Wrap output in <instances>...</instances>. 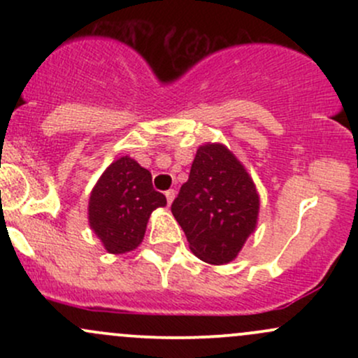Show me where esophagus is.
<instances>
[{"label":"esophagus","instance_id":"esophagus-1","mask_svg":"<svg viewBox=\"0 0 358 358\" xmlns=\"http://www.w3.org/2000/svg\"><path fill=\"white\" fill-rule=\"evenodd\" d=\"M165 195H166L168 205H170V203L173 202V200H175V195H176V193H175V190H166V192H165Z\"/></svg>","mask_w":358,"mask_h":358}]
</instances>
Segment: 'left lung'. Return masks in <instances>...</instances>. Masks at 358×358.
<instances>
[{"label": "left lung", "mask_w": 358, "mask_h": 358, "mask_svg": "<svg viewBox=\"0 0 358 358\" xmlns=\"http://www.w3.org/2000/svg\"><path fill=\"white\" fill-rule=\"evenodd\" d=\"M192 252L208 264H225L254 232L259 195L231 151L205 145L196 151L188 180L171 203Z\"/></svg>", "instance_id": "obj_1"}]
</instances>
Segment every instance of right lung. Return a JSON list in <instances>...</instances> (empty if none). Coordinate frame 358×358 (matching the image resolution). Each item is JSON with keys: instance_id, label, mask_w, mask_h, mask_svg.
Returning <instances> with one entry per match:
<instances>
[{"instance_id": "1", "label": "right lung", "mask_w": 358, "mask_h": 358, "mask_svg": "<svg viewBox=\"0 0 358 358\" xmlns=\"http://www.w3.org/2000/svg\"><path fill=\"white\" fill-rule=\"evenodd\" d=\"M165 205L166 196L155 190L150 171L122 156L104 171L90 193V227L108 252H129L141 244L150 213Z\"/></svg>"}]
</instances>
